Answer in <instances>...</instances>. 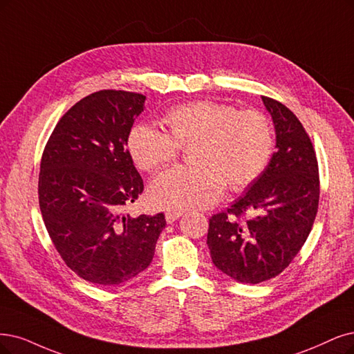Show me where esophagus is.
I'll list each match as a JSON object with an SVG mask.
<instances>
[{"mask_svg": "<svg viewBox=\"0 0 354 354\" xmlns=\"http://www.w3.org/2000/svg\"><path fill=\"white\" fill-rule=\"evenodd\" d=\"M184 214L182 212H167L166 214H165V217H166V221L167 223H175V221Z\"/></svg>", "mask_w": 354, "mask_h": 354, "instance_id": "obj_1", "label": "esophagus"}]
</instances>
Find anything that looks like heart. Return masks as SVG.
Listing matches in <instances>:
<instances>
[{
  "label": "heart",
  "instance_id": "obj_1",
  "mask_svg": "<svg viewBox=\"0 0 354 354\" xmlns=\"http://www.w3.org/2000/svg\"><path fill=\"white\" fill-rule=\"evenodd\" d=\"M162 122L167 133L134 125L127 149L140 169L154 170L175 160L179 147H191L192 166L172 167L151 180L149 200L165 210L207 208L226 185L232 191L250 188L264 174L276 144L266 113L212 100L178 104L165 112Z\"/></svg>",
  "mask_w": 354,
  "mask_h": 354
}]
</instances>
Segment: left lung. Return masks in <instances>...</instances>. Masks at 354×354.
Returning a JSON list of instances; mask_svg holds the SVG:
<instances>
[{"label": "left lung", "instance_id": "8db88e82", "mask_svg": "<svg viewBox=\"0 0 354 354\" xmlns=\"http://www.w3.org/2000/svg\"><path fill=\"white\" fill-rule=\"evenodd\" d=\"M276 129V149L257 182L227 213L210 218L207 245L213 264L239 283L258 284L289 267L306 242L319 203L318 162L296 115L263 96ZM252 212L250 221L237 218Z\"/></svg>", "mask_w": 354, "mask_h": 354}]
</instances>
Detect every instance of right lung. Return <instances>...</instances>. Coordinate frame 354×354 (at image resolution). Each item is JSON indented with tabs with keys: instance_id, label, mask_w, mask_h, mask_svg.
Masks as SVG:
<instances>
[{
	"instance_id": "right-lung-1",
	"label": "right lung",
	"mask_w": 354,
	"mask_h": 354,
	"mask_svg": "<svg viewBox=\"0 0 354 354\" xmlns=\"http://www.w3.org/2000/svg\"><path fill=\"white\" fill-rule=\"evenodd\" d=\"M146 96L100 90L77 102L46 142L39 207L64 263L97 286H118L146 270L165 214L131 217L122 208L144 185L127 150Z\"/></svg>"
}]
</instances>
